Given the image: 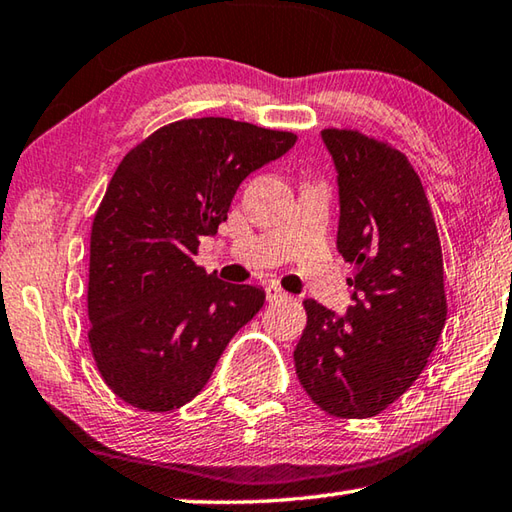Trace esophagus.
Instances as JSON below:
<instances>
[{
	"instance_id": "1",
	"label": "esophagus",
	"mask_w": 512,
	"mask_h": 512,
	"mask_svg": "<svg viewBox=\"0 0 512 512\" xmlns=\"http://www.w3.org/2000/svg\"><path fill=\"white\" fill-rule=\"evenodd\" d=\"M265 296H267L269 303H278V301H285V298H287V294L283 292V289L276 287V285L265 287Z\"/></svg>"
}]
</instances>
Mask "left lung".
I'll list each match as a JSON object with an SVG mask.
<instances>
[{"instance_id":"left-lung-1","label":"left lung","mask_w":512,"mask_h":512,"mask_svg":"<svg viewBox=\"0 0 512 512\" xmlns=\"http://www.w3.org/2000/svg\"><path fill=\"white\" fill-rule=\"evenodd\" d=\"M321 138L339 173L336 247L354 265V303L336 316L307 298L294 365L318 408L368 419L419 379L446 325L441 243L401 151L352 129H323Z\"/></svg>"}]
</instances>
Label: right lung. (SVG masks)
I'll return each instance as SVG.
<instances>
[{
    "label": "right lung",
    "instance_id": "right-lung-1",
    "mask_svg": "<svg viewBox=\"0 0 512 512\" xmlns=\"http://www.w3.org/2000/svg\"><path fill=\"white\" fill-rule=\"evenodd\" d=\"M289 131L178 120L122 158L93 218L89 343L104 383L147 412L185 406L265 303L194 263L249 173L294 147Z\"/></svg>",
    "mask_w": 512,
    "mask_h": 512
}]
</instances>
